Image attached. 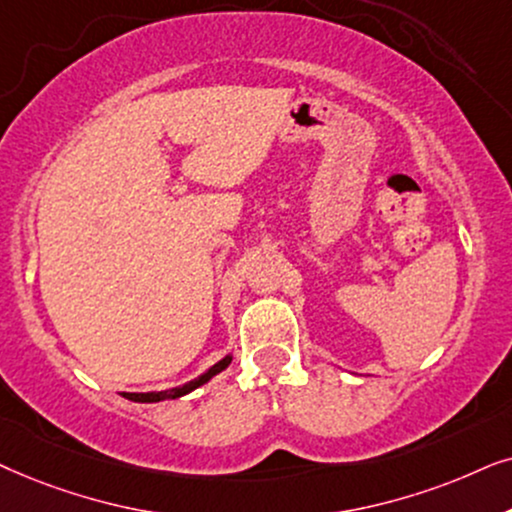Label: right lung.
Returning <instances> with one entry per match:
<instances>
[{"label": "right lung", "mask_w": 512, "mask_h": 512, "mask_svg": "<svg viewBox=\"0 0 512 512\" xmlns=\"http://www.w3.org/2000/svg\"><path fill=\"white\" fill-rule=\"evenodd\" d=\"M231 363V353H227L220 363H215L210 370H206L201 374V377H196L192 381H187V384L182 386H175V388H168V391H149V393H124V398L133 400V403H161V400H175V398H182V395L192 393L194 388H199L203 384H208L210 379L215 377V374H220L222 370H227Z\"/></svg>", "instance_id": "right-lung-1"}]
</instances>
